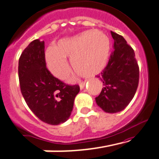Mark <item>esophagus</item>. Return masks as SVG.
Listing matches in <instances>:
<instances>
[{
  "label": "esophagus",
  "mask_w": 159,
  "mask_h": 159,
  "mask_svg": "<svg viewBox=\"0 0 159 159\" xmlns=\"http://www.w3.org/2000/svg\"><path fill=\"white\" fill-rule=\"evenodd\" d=\"M85 81H83V82H80L79 83V86H80V89H84V85H85Z\"/></svg>",
  "instance_id": "obj_1"
}]
</instances>
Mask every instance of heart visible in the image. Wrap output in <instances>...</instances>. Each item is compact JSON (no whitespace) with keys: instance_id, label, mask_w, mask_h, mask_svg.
I'll return each mask as SVG.
<instances>
[{"instance_id":"b5f03b06","label":"heart","mask_w":159,"mask_h":159,"mask_svg":"<svg viewBox=\"0 0 159 159\" xmlns=\"http://www.w3.org/2000/svg\"><path fill=\"white\" fill-rule=\"evenodd\" d=\"M111 42L100 30H86L72 38H62L44 52V61L52 75L66 79L70 73L69 62L75 70L86 77L100 74L109 60Z\"/></svg>"}]
</instances>
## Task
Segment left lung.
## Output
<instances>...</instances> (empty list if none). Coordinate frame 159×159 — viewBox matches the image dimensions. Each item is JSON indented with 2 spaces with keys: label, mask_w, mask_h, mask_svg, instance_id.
Here are the masks:
<instances>
[{
  "label": "left lung",
  "mask_w": 159,
  "mask_h": 159,
  "mask_svg": "<svg viewBox=\"0 0 159 159\" xmlns=\"http://www.w3.org/2000/svg\"><path fill=\"white\" fill-rule=\"evenodd\" d=\"M114 51L107 65L97 78L103 83L97 105L107 113H117L133 100L139 83V66L134 50L121 35L111 31Z\"/></svg>",
  "instance_id": "obj_1"
}]
</instances>
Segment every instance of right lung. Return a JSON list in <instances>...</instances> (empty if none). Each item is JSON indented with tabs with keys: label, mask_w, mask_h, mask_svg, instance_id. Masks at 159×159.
Returning <instances> with one entry per match:
<instances>
[{
	"label": "right lung",
	"mask_w": 159,
	"mask_h": 159,
	"mask_svg": "<svg viewBox=\"0 0 159 159\" xmlns=\"http://www.w3.org/2000/svg\"><path fill=\"white\" fill-rule=\"evenodd\" d=\"M19 79L26 104L41 121L57 125L69 119L80 88L64 84L46 68L44 41L34 40L23 52Z\"/></svg>",
	"instance_id": "1"
}]
</instances>
